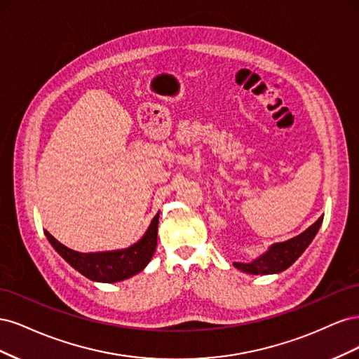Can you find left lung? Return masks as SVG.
Listing matches in <instances>:
<instances>
[{"label":"left lung","mask_w":359,"mask_h":359,"mask_svg":"<svg viewBox=\"0 0 359 359\" xmlns=\"http://www.w3.org/2000/svg\"><path fill=\"white\" fill-rule=\"evenodd\" d=\"M322 222L323 215H320L316 222L298 236H293L285 243H276L269 245L265 253L259 255L253 260H248V262L236 260V262H232V265L245 274H278L281 271L287 269L304 253V250L310 245L313 238L316 236Z\"/></svg>","instance_id":"8db88e82"}]
</instances>
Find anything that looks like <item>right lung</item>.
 Returning <instances> with one entry per match:
<instances>
[{"mask_svg":"<svg viewBox=\"0 0 359 359\" xmlns=\"http://www.w3.org/2000/svg\"><path fill=\"white\" fill-rule=\"evenodd\" d=\"M158 215L160 211L137 243L111 252L79 253L61 244L48 231H45V235L55 252L83 277L99 283H116L139 274L149 264L157 247Z\"/></svg>","mask_w":359,"mask_h":359,"instance_id":"add662e5","label":"right lung"}]
</instances>
